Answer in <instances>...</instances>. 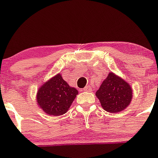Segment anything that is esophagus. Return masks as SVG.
Listing matches in <instances>:
<instances>
[{
	"label": "esophagus",
	"instance_id": "esophagus-1",
	"mask_svg": "<svg viewBox=\"0 0 158 158\" xmlns=\"http://www.w3.org/2000/svg\"><path fill=\"white\" fill-rule=\"evenodd\" d=\"M83 90L85 91V92H90V87H89V86H85V88L83 89Z\"/></svg>",
	"mask_w": 158,
	"mask_h": 158
}]
</instances>
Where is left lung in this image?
I'll return each mask as SVG.
<instances>
[{"mask_svg": "<svg viewBox=\"0 0 158 158\" xmlns=\"http://www.w3.org/2000/svg\"><path fill=\"white\" fill-rule=\"evenodd\" d=\"M132 88L120 76L110 72L95 92L102 107L108 112L124 111L132 99Z\"/></svg>", "mask_w": 158, "mask_h": 158, "instance_id": "1", "label": "left lung"}]
</instances>
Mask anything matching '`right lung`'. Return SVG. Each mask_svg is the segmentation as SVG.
<instances>
[{
    "mask_svg": "<svg viewBox=\"0 0 158 158\" xmlns=\"http://www.w3.org/2000/svg\"><path fill=\"white\" fill-rule=\"evenodd\" d=\"M79 92L69 86L58 73L44 82L36 93V103L48 115L59 116L67 112Z\"/></svg>",
    "mask_w": 158,
    "mask_h": 158,
    "instance_id": "right-lung-1",
    "label": "right lung"
}]
</instances>
